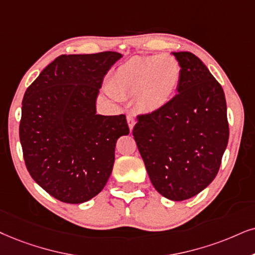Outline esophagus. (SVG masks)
Wrapping results in <instances>:
<instances>
[{"mask_svg":"<svg viewBox=\"0 0 255 255\" xmlns=\"http://www.w3.org/2000/svg\"><path fill=\"white\" fill-rule=\"evenodd\" d=\"M127 122H128V126H129V130L131 131L133 130V127L135 126V124H136V121H135V118L133 115H128Z\"/></svg>","mask_w":255,"mask_h":255,"instance_id":"esophagus-1","label":"esophagus"}]
</instances>
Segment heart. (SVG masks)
I'll return each mask as SVG.
<instances>
[{
	"mask_svg": "<svg viewBox=\"0 0 255 255\" xmlns=\"http://www.w3.org/2000/svg\"><path fill=\"white\" fill-rule=\"evenodd\" d=\"M180 80L181 66L174 56H134L115 69L108 81V90L114 99L135 96L136 107L151 114L172 102Z\"/></svg>",
	"mask_w": 255,
	"mask_h": 255,
	"instance_id": "heart-1",
	"label": "heart"
}]
</instances>
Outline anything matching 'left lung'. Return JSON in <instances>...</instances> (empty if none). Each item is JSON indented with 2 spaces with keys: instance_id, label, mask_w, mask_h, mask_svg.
Listing matches in <instances>:
<instances>
[{
  "instance_id": "1",
  "label": "left lung",
  "mask_w": 255,
  "mask_h": 255,
  "mask_svg": "<svg viewBox=\"0 0 255 255\" xmlns=\"http://www.w3.org/2000/svg\"><path fill=\"white\" fill-rule=\"evenodd\" d=\"M172 54L181 66L178 94L166 108L138 115L133 136L154 188L182 201L217 176L230 128L220 83L194 54Z\"/></svg>"
}]
</instances>
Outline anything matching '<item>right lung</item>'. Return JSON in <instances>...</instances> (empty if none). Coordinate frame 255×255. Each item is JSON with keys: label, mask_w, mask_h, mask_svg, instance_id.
Instances as JSON below:
<instances>
[{"label": "right lung", "mask_w": 255, "mask_h": 255, "mask_svg": "<svg viewBox=\"0 0 255 255\" xmlns=\"http://www.w3.org/2000/svg\"><path fill=\"white\" fill-rule=\"evenodd\" d=\"M121 54L61 55L25 90L20 141L30 176L51 196L82 204L104 189L118 138L129 134L124 114H96L106 74Z\"/></svg>", "instance_id": "add662e5"}]
</instances>
